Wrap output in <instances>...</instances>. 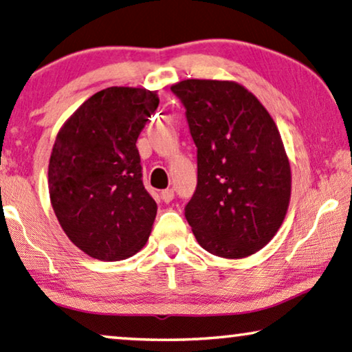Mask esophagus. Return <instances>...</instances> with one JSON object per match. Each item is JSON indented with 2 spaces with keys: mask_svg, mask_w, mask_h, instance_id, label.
<instances>
[{
  "mask_svg": "<svg viewBox=\"0 0 352 352\" xmlns=\"http://www.w3.org/2000/svg\"><path fill=\"white\" fill-rule=\"evenodd\" d=\"M161 199L166 202V204H169V202L174 199V190H170V188H167V190H164L161 192Z\"/></svg>",
  "mask_w": 352,
  "mask_h": 352,
  "instance_id": "obj_1",
  "label": "esophagus"
}]
</instances>
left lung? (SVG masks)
Returning a JSON list of instances; mask_svg holds the SVG:
<instances>
[{"label":"left lung","mask_w":352,"mask_h":352,"mask_svg":"<svg viewBox=\"0 0 352 352\" xmlns=\"http://www.w3.org/2000/svg\"><path fill=\"white\" fill-rule=\"evenodd\" d=\"M170 89L197 146V186L185 207L192 234L221 258L254 255L289 209L292 172L279 129L239 82L185 79Z\"/></svg>","instance_id":"8db88e82"}]
</instances>
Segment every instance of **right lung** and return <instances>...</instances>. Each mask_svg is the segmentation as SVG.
Wrapping results in <instances>:
<instances>
[{
  "mask_svg": "<svg viewBox=\"0 0 352 352\" xmlns=\"http://www.w3.org/2000/svg\"><path fill=\"white\" fill-rule=\"evenodd\" d=\"M157 105L156 91L107 87L57 133L49 197L68 239L92 258H129L150 237L157 206L143 186L135 143Z\"/></svg>",
  "mask_w": 352,
  "mask_h": 352,
  "instance_id": "add662e5",
  "label": "right lung"
}]
</instances>
